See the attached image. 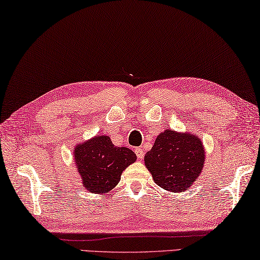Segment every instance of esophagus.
I'll return each instance as SVG.
<instances>
[{"instance_id":"esophagus-1","label":"esophagus","mask_w":260,"mask_h":260,"mask_svg":"<svg viewBox=\"0 0 260 260\" xmlns=\"http://www.w3.org/2000/svg\"><path fill=\"white\" fill-rule=\"evenodd\" d=\"M135 152H136V154H137V158H138L139 160H142V159L144 158V154H145V152H144V150H143L142 147L136 148Z\"/></svg>"}]
</instances>
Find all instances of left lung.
I'll return each mask as SVG.
<instances>
[{"mask_svg":"<svg viewBox=\"0 0 260 260\" xmlns=\"http://www.w3.org/2000/svg\"><path fill=\"white\" fill-rule=\"evenodd\" d=\"M144 161L160 188L170 192H184L201 175L205 148L197 135L167 129L158 135Z\"/></svg>","mask_w":260,"mask_h":260,"instance_id":"left-lung-1","label":"left lung"}]
</instances>
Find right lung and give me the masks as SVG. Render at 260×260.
Returning a JSON list of instances; mask_svg holds the SVG:
<instances>
[{"label": "right lung", "instance_id": "1", "mask_svg": "<svg viewBox=\"0 0 260 260\" xmlns=\"http://www.w3.org/2000/svg\"><path fill=\"white\" fill-rule=\"evenodd\" d=\"M74 160L84 188L104 194L118 184L123 170L137 156L130 148L115 146L109 136L96 135L75 146Z\"/></svg>", "mask_w": 260, "mask_h": 260}]
</instances>
